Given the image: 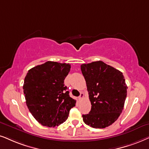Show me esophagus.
I'll use <instances>...</instances> for the list:
<instances>
[{
  "label": "esophagus",
  "mask_w": 149,
  "mask_h": 149,
  "mask_svg": "<svg viewBox=\"0 0 149 149\" xmlns=\"http://www.w3.org/2000/svg\"><path fill=\"white\" fill-rule=\"evenodd\" d=\"M83 98H84V93H81L80 95V96L78 97V100L79 101H81Z\"/></svg>",
  "instance_id": "obj_1"
}]
</instances>
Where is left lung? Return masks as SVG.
I'll return each mask as SVG.
<instances>
[{
  "label": "left lung",
  "instance_id": "obj_1",
  "mask_svg": "<svg viewBox=\"0 0 149 149\" xmlns=\"http://www.w3.org/2000/svg\"><path fill=\"white\" fill-rule=\"evenodd\" d=\"M85 79L91 109L82 115L86 125L95 129L111 125L121 114L127 95V86L121 71L102 61L80 66Z\"/></svg>",
  "mask_w": 149,
  "mask_h": 149
}]
</instances>
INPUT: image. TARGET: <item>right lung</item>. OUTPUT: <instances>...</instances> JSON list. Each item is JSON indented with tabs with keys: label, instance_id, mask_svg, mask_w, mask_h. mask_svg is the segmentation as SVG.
I'll return each mask as SVG.
<instances>
[{
	"label": "right lung",
	"instance_id": "right-lung-1",
	"mask_svg": "<svg viewBox=\"0 0 149 149\" xmlns=\"http://www.w3.org/2000/svg\"><path fill=\"white\" fill-rule=\"evenodd\" d=\"M69 64L47 61L28 71L24 80L26 104L33 118L42 126L55 127L65 122L76 101L69 96L64 84Z\"/></svg>",
	"mask_w": 149,
	"mask_h": 149
}]
</instances>
